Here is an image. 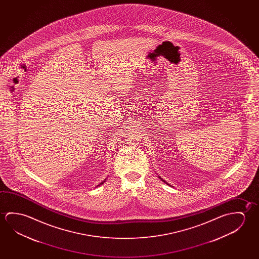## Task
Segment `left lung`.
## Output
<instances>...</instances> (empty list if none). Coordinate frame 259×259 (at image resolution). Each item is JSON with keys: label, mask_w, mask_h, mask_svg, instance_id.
<instances>
[{"label": "left lung", "mask_w": 259, "mask_h": 259, "mask_svg": "<svg viewBox=\"0 0 259 259\" xmlns=\"http://www.w3.org/2000/svg\"><path fill=\"white\" fill-rule=\"evenodd\" d=\"M159 178L161 179V181H162V182H164V183H166V184H167V185H170V184H169V183H166L165 181H164V180H162V179L161 178V177H160V176H159Z\"/></svg>", "instance_id": "1"}]
</instances>
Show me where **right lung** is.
Masks as SVG:
<instances>
[{"instance_id": "1", "label": "right lung", "mask_w": 259, "mask_h": 259, "mask_svg": "<svg viewBox=\"0 0 259 259\" xmlns=\"http://www.w3.org/2000/svg\"><path fill=\"white\" fill-rule=\"evenodd\" d=\"M106 182V180L105 181H103V183H105ZM103 183H100V184H103ZM98 186H99V185H98Z\"/></svg>"}]
</instances>
